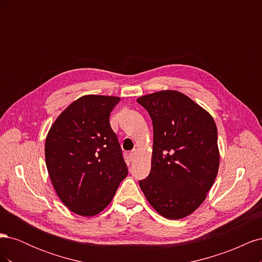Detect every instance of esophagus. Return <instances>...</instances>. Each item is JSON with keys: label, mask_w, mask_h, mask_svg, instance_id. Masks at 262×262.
Here are the masks:
<instances>
[{"label": "esophagus", "mask_w": 262, "mask_h": 262, "mask_svg": "<svg viewBox=\"0 0 262 262\" xmlns=\"http://www.w3.org/2000/svg\"><path fill=\"white\" fill-rule=\"evenodd\" d=\"M137 154H138V149H137V148H133V149L131 150V152L129 153V158H130V160L133 161V158L136 157Z\"/></svg>", "instance_id": "obj_1"}]
</instances>
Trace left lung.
<instances>
[{
  "label": "left lung",
  "mask_w": 262,
  "mask_h": 262,
  "mask_svg": "<svg viewBox=\"0 0 262 262\" xmlns=\"http://www.w3.org/2000/svg\"><path fill=\"white\" fill-rule=\"evenodd\" d=\"M137 101L147 110L154 131L150 171L140 188L162 216L184 219L200 207L216 178V124L207 110L177 91Z\"/></svg>",
  "instance_id": "obj_1"
}]
</instances>
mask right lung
Instances as JSON below:
<instances>
[{"mask_svg": "<svg viewBox=\"0 0 262 262\" xmlns=\"http://www.w3.org/2000/svg\"><path fill=\"white\" fill-rule=\"evenodd\" d=\"M120 97L85 95L55 119L46 138L45 157L52 186L70 211L94 216L112 202L128 175L109 123Z\"/></svg>", "mask_w": 262, "mask_h": 262, "instance_id": "1", "label": "right lung"}]
</instances>
